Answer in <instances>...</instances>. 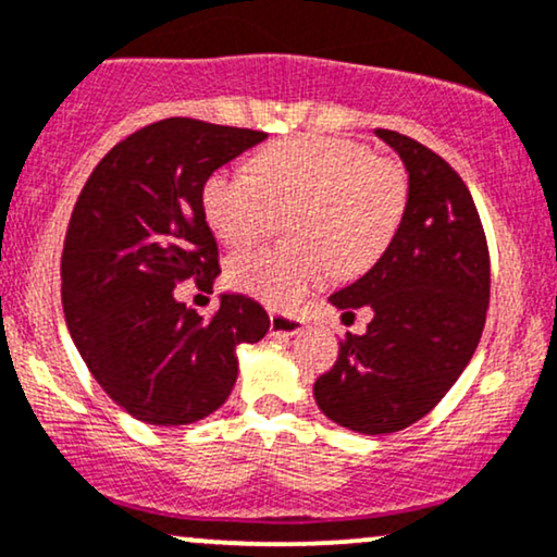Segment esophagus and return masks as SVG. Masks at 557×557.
Returning <instances> with one entry per match:
<instances>
[{
    "mask_svg": "<svg viewBox=\"0 0 557 557\" xmlns=\"http://www.w3.org/2000/svg\"><path fill=\"white\" fill-rule=\"evenodd\" d=\"M270 330H272V334H298L300 330H304V319L285 317V313H272Z\"/></svg>",
    "mask_w": 557,
    "mask_h": 557,
    "instance_id": "34e87169",
    "label": "esophagus"
}]
</instances>
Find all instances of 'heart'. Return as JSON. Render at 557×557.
<instances>
[{"label": "heart", "instance_id": "b5f03b06", "mask_svg": "<svg viewBox=\"0 0 557 557\" xmlns=\"http://www.w3.org/2000/svg\"><path fill=\"white\" fill-rule=\"evenodd\" d=\"M401 163L330 134H298L267 145L249 173H212L205 214L225 244L249 246L277 212H293V246L238 253L227 277L272 308H293L332 277L371 270L397 236L407 207Z\"/></svg>", "mask_w": 557, "mask_h": 557}]
</instances>
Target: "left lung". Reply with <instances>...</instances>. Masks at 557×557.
<instances>
[{"label": "left lung", "mask_w": 557, "mask_h": 557, "mask_svg": "<svg viewBox=\"0 0 557 557\" xmlns=\"http://www.w3.org/2000/svg\"><path fill=\"white\" fill-rule=\"evenodd\" d=\"M410 173L405 218L376 264L330 298L373 311L345 334L313 397L355 433H397L425 418L472 360L491 304V253L467 184L418 139L376 129Z\"/></svg>", "instance_id": "obj_1"}]
</instances>
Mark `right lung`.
I'll list each match as a JSON object with an SVG mask.
<instances>
[{
	"mask_svg": "<svg viewBox=\"0 0 557 557\" xmlns=\"http://www.w3.org/2000/svg\"><path fill=\"white\" fill-rule=\"evenodd\" d=\"M264 132L173 116L113 145L79 191L62 251V306L79 355L122 410L150 425H189L231 397L236 347L270 317L223 296L212 317L176 300L212 290L220 253L205 184Z\"/></svg>",
	"mask_w": 557,
	"mask_h": 557,
	"instance_id": "1",
	"label": "right lung"
}]
</instances>
